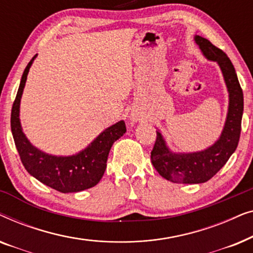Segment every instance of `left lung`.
<instances>
[{
  "label": "left lung",
  "instance_id": "left-lung-1",
  "mask_svg": "<svg viewBox=\"0 0 253 253\" xmlns=\"http://www.w3.org/2000/svg\"><path fill=\"white\" fill-rule=\"evenodd\" d=\"M193 39L204 56L209 61L216 62L220 67L229 101L222 132L215 143L205 150L188 153L174 152L169 148L160 131H157V140L151 152L152 165L164 178L183 184L205 183L226 165L238 145L243 116V92L229 57L205 38L195 36Z\"/></svg>",
  "mask_w": 253,
  "mask_h": 253
}]
</instances>
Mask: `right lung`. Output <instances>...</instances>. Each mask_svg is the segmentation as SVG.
I'll return each instance as SVG.
<instances>
[{"label": "right lung", "mask_w": 253, "mask_h": 253, "mask_svg": "<svg viewBox=\"0 0 253 253\" xmlns=\"http://www.w3.org/2000/svg\"><path fill=\"white\" fill-rule=\"evenodd\" d=\"M37 56L38 54L34 55L23 72L11 110V132L20 160L30 175L60 192H79L93 188L102 178L113 144L126 133V123L119 121L108 126L87 147L68 157L46 153L31 144L23 131L19 112L27 75Z\"/></svg>", "instance_id": "obj_1"}]
</instances>
